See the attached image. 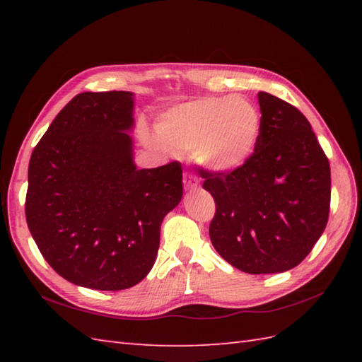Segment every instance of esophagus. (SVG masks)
Instances as JSON below:
<instances>
[{"label":"esophagus","mask_w":362,"mask_h":362,"mask_svg":"<svg viewBox=\"0 0 362 362\" xmlns=\"http://www.w3.org/2000/svg\"><path fill=\"white\" fill-rule=\"evenodd\" d=\"M183 185L187 189H196L199 185V179L193 173H185L183 174Z\"/></svg>","instance_id":"esophagus-1"}]
</instances>
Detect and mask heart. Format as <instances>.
<instances>
[{"mask_svg": "<svg viewBox=\"0 0 362 362\" xmlns=\"http://www.w3.org/2000/svg\"><path fill=\"white\" fill-rule=\"evenodd\" d=\"M263 119L243 96H206L166 112L158 132L175 151H194L199 163L213 171H232L255 151Z\"/></svg>", "mask_w": 362, "mask_h": 362, "instance_id": "obj_1", "label": "heart"}]
</instances>
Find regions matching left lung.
<instances>
[{
    "label": "left lung",
    "mask_w": 362,
    "mask_h": 362,
    "mask_svg": "<svg viewBox=\"0 0 362 362\" xmlns=\"http://www.w3.org/2000/svg\"><path fill=\"white\" fill-rule=\"evenodd\" d=\"M258 103L263 127L252 156L232 171L199 173L216 202L213 247L243 272L275 274L302 263L324 233L332 174L302 112L266 91Z\"/></svg>",
    "instance_id": "obj_1"
}]
</instances>
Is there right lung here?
Listing matches in <instances>:
<instances>
[{"mask_svg": "<svg viewBox=\"0 0 362 362\" xmlns=\"http://www.w3.org/2000/svg\"><path fill=\"white\" fill-rule=\"evenodd\" d=\"M134 93H79L29 160L26 222L38 250L78 286L119 291L149 274L160 226L183 194L179 161L136 169Z\"/></svg>", "mask_w": 362, "mask_h": 362, "instance_id": "obj_1", "label": "right lung"}]
</instances>
